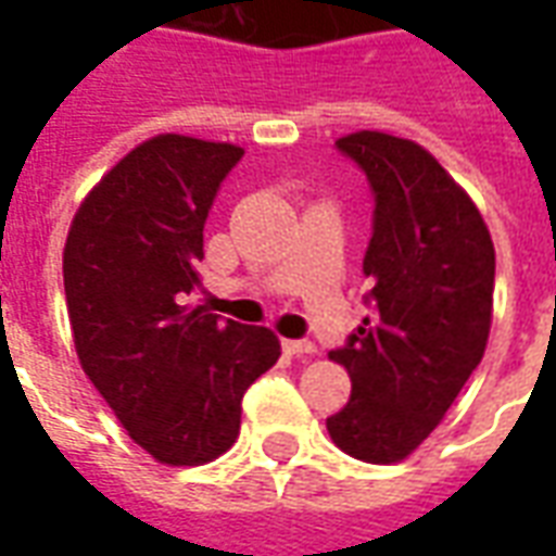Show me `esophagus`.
Masks as SVG:
<instances>
[{
    "label": "esophagus",
    "instance_id": "1",
    "mask_svg": "<svg viewBox=\"0 0 556 556\" xmlns=\"http://www.w3.org/2000/svg\"><path fill=\"white\" fill-rule=\"evenodd\" d=\"M282 349L289 354H298V357H306V354H315V342H309V339H286Z\"/></svg>",
    "mask_w": 556,
    "mask_h": 556
}]
</instances>
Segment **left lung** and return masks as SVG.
Masks as SVG:
<instances>
[{"mask_svg": "<svg viewBox=\"0 0 556 556\" xmlns=\"http://www.w3.org/2000/svg\"><path fill=\"white\" fill-rule=\"evenodd\" d=\"M337 148L375 199L363 255L372 315L330 351L349 369L351 399L327 431L342 453L390 465L429 438L482 361L494 243L470 195L417 142L361 130Z\"/></svg>", "mask_w": 556, "mask_h": 556, "instance_id": "left-lung-1", "label": "left lung"}]
</instances>
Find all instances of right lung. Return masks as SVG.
<instances>
[{"label":"right lung","mask_w":556,"mask_h":556,"mask_svg":"<svg viewBox=\"0 0 556 556\" xmlns=\"http://www.w3.org/2000/svg\"><path fill=\"white\" fill-rule=\"evenodd\" d=\"M243 148L163 134L86 195L65 243L79 363L134 441L163 465H205L241 431V402L279 357L267 327L190 306L205 219Z\"/></svg>","instance_id":"1"}]
</instances>
